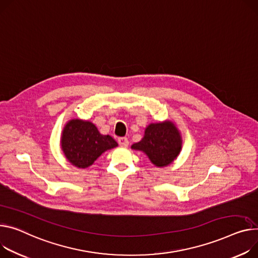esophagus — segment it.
Here are the masks:
<instances>
[{
	"label": "esophagus",
	"instance_id": "esophagus-1",
	"mask_svg": "<svg viewBox=\"0 0 258 258\" xmlns=\"http://www.w3.org/2000/svg\"><path fill=\"white\" fill-rule=\"evenodd\" d=\"M117 143L121 147H128V145H129V141L127 137H120L117 140Z\"/></svg>",
	"mask_w": 258,
	"mask_h": 258
}]
</instances>
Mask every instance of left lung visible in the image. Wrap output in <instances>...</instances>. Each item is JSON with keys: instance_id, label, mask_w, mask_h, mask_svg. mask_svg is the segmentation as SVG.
Here are the masks:
<instances>
[{"instance_id": "8db88e82", "label": "left lung", "mask_w": 258, "mask_h": 258, "mask_svg": "<svg viewBox=\"0 0 258 258\" xmlns=\"http://www.w3.org/2000/svg\"><path fill=\"white\" fill-rule=\"evenodd\" d=\"M182 145L180 130L172 121L166 120L148 125L142 141L133 144L131 149L146 154L155 166L166 167L180 155Z\"/></svg>"}]
</instances>
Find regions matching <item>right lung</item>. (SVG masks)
Masks as SVG:
<instances>
[{
    "mask_svg": "<svg viewBox=\"0 0 258 258\" xmlns=\"http://www.w3.org/2000/svg\"><path fill=\"white\" fill-rule=\"evenodd\" d=\"M61 149L69 163L77 168H88L104 152L117 147L109 135H103L90 121L72 118L64 126Z\"/></svg>",
    "mask_w": 258,
    "mask_h": 258,
    "instance_id": "add662e5",
    "label": "right lung"
}]
</instances>
